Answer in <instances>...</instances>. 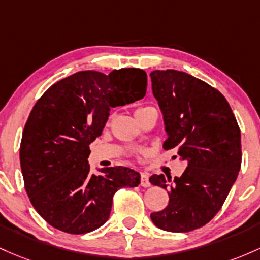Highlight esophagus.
<instances>
[{
	"instance_id": "1",
	"label": "esophagus",
	"mask_w": 260,
	"mask_h": 260,
	"mask_svg": "<svg viewBox=\"0 0 260 260\" xmlns=\"http://www.w3.org/2000/svg\"><path fill=\"white\" fill-rule=\"evenodd\" d=\"M141 186H144V188H148V186H151V183L150 180H148V176L146 173H142L141 174Z\"/></svg>"
}]
</instances>
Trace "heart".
Returning <instances> with one entry per match:
<instances>
[{"mask_svg":"<svg viewBox=\"0 0 260 260\" xmlns=\"http://www.w3.org/2000/svg\"><path fill=\"white\" fill-rule=\"evenodd\" d=\"M140 109H141V108H140Z\"/></svg>","mask_w":260,"mask_h":260,"instance_id":"heart-1","label":"heart"}]
</instances>
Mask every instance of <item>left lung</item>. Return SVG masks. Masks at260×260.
<instances>
[{
	"instance_id": "8db88e82",
	"label": "left lung",
	"mask_w": 260,
	"mask_h": 260,
	"mask_svg": "<svg viewBox=\"0 0 260 260\" xmlns=\"http://www.w3.org/2000/svg\"><path fill=\"white\" fill-rule=\"evenodd\" d=\"M168 139L163 147L177 148L188 161L180 177L153 174L151 184L168 190L169 203L151 220L169 232L203 227L222 208L242 162L241 130L226 98L204 81L177 70L151 72Z\"/></svg>"
}]
</instances>
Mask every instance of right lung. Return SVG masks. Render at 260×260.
Here are the masks:
<instances>
[{"mask_svg": "<svg viewBox=\"0 0 260 260\" xmlns=\"http://www.w3.org/2000/svg\"><path fill=\"white\" fill-rule=\"evenodd\" d=\"M146 87L141 69L88 70L62 78L38 99L23 130L20 168L31 205L52 227L72 235L94 231L109 218L116 191L140 184L138 172L121 166L92 174L87 158L110 108L144 98Z\"/></svg>", "mask_w": 260, "mask_h": 260, "instance_id": "1", "label": "right lung"}]
</instances>
